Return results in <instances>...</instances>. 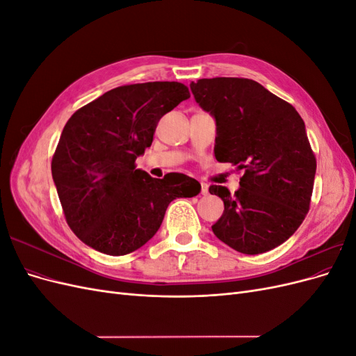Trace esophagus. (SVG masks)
<instances>
[{"label":"esophagus","instance_id":"esophagus-1","mask_svg":"<svg viewBox=\"0 0 356 356\" xmlns=\"http://www.w3.org/2000/svg\"><path fill=\"white\" fill-rule=\"evenodd\" d=\"M200 193L203 196H208L209 195V188H208V184H204V182H202V188H200Z\"/></svg>","mask_w":356,"mask_h":356}]
</instances>
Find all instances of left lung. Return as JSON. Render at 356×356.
<instances>
[{"instance_id": "left-lung-1", "label": "left lung", "mask_w": 356, "mask_h": 356, "mask_svg": "<svg viewBox=\"0 0 356 356\" xmlns=\"http://www.w3.org/2000/svg\"><path fill=\"white\" fill-rule=\"evenodd\" d=\"M190 89L217 120L215 159L243 172L234 196L209 187L224 202L213 234L242 254L273 250L296 233L310 207L316 159L303 118L250 79H202Z\"/></svg>"}]
</instances>
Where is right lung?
Segmentation results:
<instances>
[{"label":"right lung","instance_id":"add662e5","mask_svg":"<svg viewBox=\"0 0 356 356\" xmlns=\"http://www.w3.org/2000/svg\"><path fill=\"white\" fill-rule=\"evenodd\" d=\"M190 98L178 81L120 86L75 111L51 159L67 222L77 238L108 255H126L160 229L169 203L200 184L184 174L152 178L135 160L152 145L157 123Z\"/></svg>","mask_w":356,"mask_h":356}]
</instances>
